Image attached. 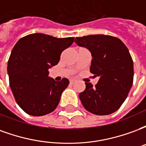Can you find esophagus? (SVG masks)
Wrapping results in <instances>:
<instances>
[{"instance_id":"obj_1","label":"esophagus","mask_w":146,"mask_h":146,"mask_svg":"<svg viewBox=\"0 0 146 146\" xmlns=\"http://www.w3.org/2000/svg\"><path fill=\"white\" fill-rule=\"evenodd\" d=\"M74 82H75V80L71 79V80H70V84H73V83H74Z\"/></svg>"}]
</instances>
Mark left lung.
Returning <instances> with one entry per match:
<instances>
[{"label": "left lung", "mask_w": 146, "mask_h": 146, "mask_svg": "<svg viewBox=\"0 0 146 146\" xmlns=\"http://www.w3.org/2000/svg\"><path fill=\"white\" fill-rule=\"evenodd\" d=\"M75 42L91 51L90 72L99 77L95 87L85 83V90L80 93L84 107L99 116L116 112L133 84L134 66L128 49L119 38L103 34L76 37Z\"/></svg>", "instance_id": "left-lung-1"}]
</instances>
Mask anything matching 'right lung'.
<instances>
[{
  "label": "right lung",
  "mask_w": 146,
  "mask_h": 146,
  "mask_svg": "<svg viewBox=\"0 0 146 146\" xmlns=\"http://www.w3.org/2000/svg\"><path fill=\"white\" fill-rule=\"evenodd\" d=\"M73 41L74 37L33 33L19 39L15 45L8 63L9 84L25 113L40 116L56 109L70 81L66 78L61 81L50 78L48 69L58 63L62 52Z\"/></svg>",
  "instance_id": "add662e5"
}]
</instances>
